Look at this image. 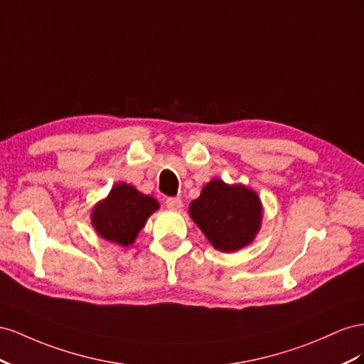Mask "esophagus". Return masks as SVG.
Listing matches in <instances>:
<instances>
[{"mask_svg": "<svg viewBox=\"0 0 364 364\" xmlns=\"http://www.w3.org/2000/svg\"><path fill=\"white\" fill-rule=\"evenodd\" d=\"M164 203H166V207L171 210H178L181 207V200L178 198V196H172V198H168Z\"/></svg>", "mask_w": 364, "mask_h": 364, "instance_id": "obj_1", "label": "esophagus"}]
</instances>
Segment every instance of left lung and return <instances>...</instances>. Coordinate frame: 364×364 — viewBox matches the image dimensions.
Listing matches in <instances>:
<instances>
[{
	"instance_id": "obj_1",
	"label": "left lung",
	"mask_w": 364,
	"mask_h": 364,
	"mask_svg": "<svg viewBox=\"0 0 364 364\" xmlns=\"http://www.w3.org/2000/svg\"><path fill=\"white\" fill-rule=\"evenodd\" d=\"M189 213L216 250L232 253L252 244L262 223V203L244 184L207 183Z\"/></svg>"
}]
</instances>
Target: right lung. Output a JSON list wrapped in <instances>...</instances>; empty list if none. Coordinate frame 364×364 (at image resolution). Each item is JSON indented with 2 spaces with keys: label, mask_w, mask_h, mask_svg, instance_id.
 I'll return each instance as SVG.
<instances>
[{
  "label": "right lung",
  "mask_w": 364,
  "mask_h": 364,
  "mask_svg": "<svg viewBox=\"0 0 364 364\" xmlns=\"http://www.w3.org/2000/svg\"><path fill=\"white\" fill-rule=\"evenodd\" d=\"M159 201L134 186L117 183L91 212V224L103 240L122 247L134 244L148 218L159 210Z\"/></svg>",
  "instance_id": "1"
}]
</instances>
